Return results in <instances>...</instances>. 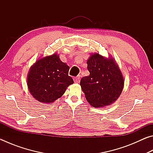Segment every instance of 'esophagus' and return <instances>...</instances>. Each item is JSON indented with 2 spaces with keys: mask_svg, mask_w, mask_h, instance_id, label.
Wrapping results in <instances>:
<instances>
[{
  "mask_svg": "<svg viewBox=\"0 0 153 153\" xmlns=\"http://www.w3.org/2000/svg\"><path fill=\"white\" fill-rule=\"evenodd\" d=\"M74 80L75 83H79L80 81V76H77L74 77Z\"/></svg>",
  "mask_w": 153,
  "mask_h": 153,
  "instance_id": "34e87169",
  "label": "esophagus"
}]
</instances>
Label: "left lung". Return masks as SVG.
<instances>
[{
	"instance_id": "1",
	"label": "left lung",
	"mask_w": 153,
	"mask_h": 153,
	"mask_svg": "<svg viewBox=\"0 0 153 153\" xmlns=\"http://www.w3.org/2000/svg\"><path fill=\"white\" fill-rule=\"evenodd\" d=\"M87 65L90 75L82 77L80 86L88 102L94 107H101L115 101L122 92L124 81L113 59L96 53Z\"/></svg>"
}]
</instances>
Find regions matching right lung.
<instances>
[{
	"instance_id": "obj_1",
	"label": "right lung",
	"mask_w": 153,
	"mask_h": 153,
	"mask_svg": "<svg viewBox=\"0 0 153 153\" xmlns=\"http://www.w3.org/2000/svg\"><path fill=\"white\" fill-rule=\"evenodd\" d=\"M69 67L56 54L37 61L27 76L30 92L38 101L51 103L60 98L74 83L69 74Z\"/></svg>"
}]
</instances>
